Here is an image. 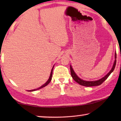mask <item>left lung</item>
I'll return each instance as SVG.
<instances>
[{
    "instance_id": "obj_1",
    "label": "left lung",
    "mask_w": 121,
    "mask_h": 121,
    "mask_svg": "<svg viewBox=\"0 0 121 121\" xmlns=\"http://www.w3.org/2000/svg\"><path fill=\"white\" fill-rule=\"evenodd\" d=\"M116 52H115V61H114L113 66H112L111 69V70L108 73H107L105 77H104L102 78H101L100 79L97 80H95V81H86L84 80H82V79H80V78L78 77L76 73L74 72L73 69L72 67V65H70V73H71V75L73 78V79H74V80L76 82H78L79 84H80L81 85L84 86H98L100 85L101 84L102 82H103L104 81H105L106 80L107 78H108L111 74L113 72V71L115 69V66H116Z\"/></svg>"
}]
</instances>
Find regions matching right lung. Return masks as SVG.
Here are the masks:
<instances>
[{
  "label": "right lung",
  "instance_id": "right-lung-1",
  "mask_svg": "<svg viewBox=\"0 0 121 121\" xmlns=\"http://www.w3.org/2000/svg\"><path fill=\"white\" fill-rule=\"evenodd\" d=\"M54 66V65H53V67L52 69V70H51V74H50V76H49V79H48V80L47 81V82H46V83H44V84H43V85H42V86H40L39 87V88H37V89H34V90H29V91H36V90H39V89H41V88H42V87H44V86H47V85H48V84L49 83V82H51V80H52V72H53V69Z\"/></svg>",
  "mask_w": 121,
  "mask_h": 121
}]
</instances>
